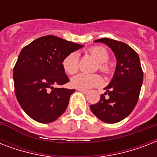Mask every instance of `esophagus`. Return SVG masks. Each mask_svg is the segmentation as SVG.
<instances>
[{
    "instance_id": "1",
    "label": "esophagus",
    "mask_w": 157,
    "mask_h": 157,
    "mask_svg": "<svg viewBox=\"0 0 157 157\" xmlns=\"http://www.w3.org/2000/svg\"><path fill=\"white\" fill-rule=\"evenodd\" d=\"M78 91L81 92L82 94H87V93H88V90H80V89H78Z\"/></svg>"
}]
</instances>
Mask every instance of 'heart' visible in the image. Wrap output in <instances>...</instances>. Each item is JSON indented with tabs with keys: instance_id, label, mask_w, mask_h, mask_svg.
<instances>
[{
	"instance_id": "heart-1",
	"label": "heart",
	"mask_w": 157,
	"mask_h": 157,
	"mask_svg": "<svg viewBox=\"0 0 157 157\" xmlns=\"http://www.w3.org/2000/svg\"><path fill=\"white\" fill-rule=\"evenodd\" d=\"M90 53L93 58L99 63V69L103 72L109 71V67L107 63L109 59V54L106 49L101 46L91 48ZM78 54L71 53L67 55L63 60V68L67 74H74L78 69ZM103 81L100 76L96 74L79 73L73 76L71 80V86L80 90H89L95 86H100Z\"/></svg>"
}]
</instances>
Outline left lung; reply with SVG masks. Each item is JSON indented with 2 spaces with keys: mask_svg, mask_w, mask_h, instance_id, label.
<instances>
[{
  "mask_svg": "<svg viewBox=\"0 0 157 157\" xmlns=\"http://www.w3.org/2000/svg\"><path fill=\"white\" fill-rule=\"evenodd\" d=\"M94 42L104 43L114 53L117 65L112 81L101 94L98 103L90 105L91 112L102 121L108 124L119 122L134 110L139 100L144 73L140 59L129 45L109 38H101ZM107 93L108 99H105Z\"/></svg>",
  "mask_w": 157,
  "mask_h": 157,
  "instance_id": "8db88e82",
  "label": "left lung"
}]
</instances>
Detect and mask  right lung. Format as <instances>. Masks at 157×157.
I'll list each match as a JSON object with an SVG mask.
<instances>
[{
	"instance_id": "obj_1",
	"label": "right lung",
	"mask_w": 157,
	"mask_h": 157,
	"mask_svg": "<svg viewBox=\"0 0 157 157\" xmlns=\"http://www.w3.org/2000/svg\"><path fill=\"white\" fill-rule=\"evenodd\" d=\"M83 46L49 35L21 50L13 71L14 90L18 103L32 119L47 124L65 112L75 90L54 86L68 82L63 60Z\"/></svg>"
}]
</instances>
